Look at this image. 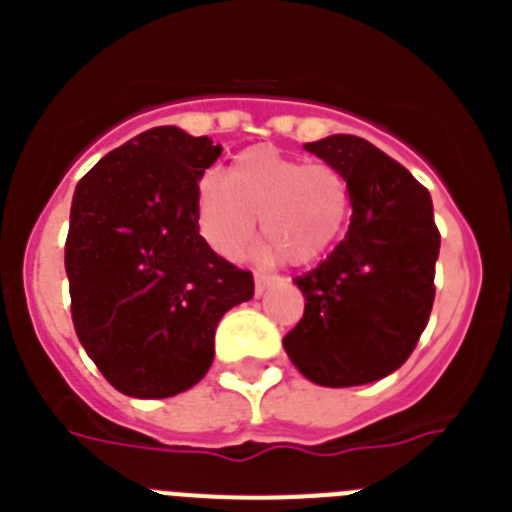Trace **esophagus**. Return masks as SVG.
<instances>
[{"label":"esophagus","instance_id":"esophagus-1","mask_svg":"<svg viewBox=\"0 0 512 512\" xmlns=\"http://www.w3.org/2000/svg\"><path fill=\"white\" fill-rule=\"evenodd\" d=\"M277 282H279L277 274H256V295H264L266 289Z\"/></svg>","mask_w":512,"mask_h":512}]
</instances>
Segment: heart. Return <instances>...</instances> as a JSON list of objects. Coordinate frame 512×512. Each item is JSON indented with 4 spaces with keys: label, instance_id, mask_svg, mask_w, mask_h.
I'll return each instance as SVG.
<instances>
[{
    "label": "heart",
    "instance_id": "1",
    "mask_svg": "<svg viewBox=\"0 0 512 512\" xmlns=\"http://www.w3.org/2000/svg\"><path fill=\"white\" fill-rule=\"evenodd\" d=\"M256 217L269 259L312 264L341 241L351 217V187L333 166L253 146L233 158L225 176L202 179L197 225L217 253L238 256Z\"/></svg>",
    "mask_w": 512,
    "mask_h": 512
}]
</instances>
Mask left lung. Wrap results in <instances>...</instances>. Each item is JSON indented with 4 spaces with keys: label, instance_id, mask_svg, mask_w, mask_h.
<instances>
[{
    "label": "left lung",
    "instance_id": "obj_1",
    "mask_svg": "<svg viewBox=\"0 0 512 512\" xmlns=\"http://www.w3.org/2000/svg\"><path fill=\"white\" fill-rule=\"evenodd\" d=\"M305 148L346 176L354 212L328 259L295 277L305 312L284 336V351L323 387L377 382L408 361L431 315L441 248L431 194L356 135Z\"/></svg>",
    "mask_w": 512,
    "mask_h": 512
}]
</instances>
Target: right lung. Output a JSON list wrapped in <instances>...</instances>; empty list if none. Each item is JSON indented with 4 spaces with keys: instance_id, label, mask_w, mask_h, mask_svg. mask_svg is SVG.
I'll return each mask as SVG.
<instances>
[{
    "instance_id": "1",
    "label": "right lung",
    "mask_w": 512,
    "mask_h": 512,
    "mask_svg": "<svg viewBox=\"0 0 512 512\" xmlns=\"http://www.w3.org/2000/svg\"><path fill=\"white\" fill-rule=\"evenodd\" d=\"M223 153L161 125L115 148L76 184L66 235L71 318L104 379L161 400L200 382L215 328L253 297V274L217 256L197 225V189Z\"/></svg>"
}]
</instances>
